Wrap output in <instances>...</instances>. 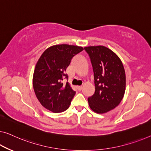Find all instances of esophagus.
Listing matches in <instances>:
<instances>
[{"label": "esophagus", "instance_id": "obj_1", "mask_svg": "<svg viewBox=\"0 0 151 151\" xmlns=\"http://www.w3.org/2000/svg\"><path fill=\"white\" fill-rule=\"evenodd\" d=\"M77 88H78V91H81V90L83 89V87H82V86H78V87H77Z\"/></svg>", "mask_w": 151, "mask_h": 151}]
</instances>
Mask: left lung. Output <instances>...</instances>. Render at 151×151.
Masks as SVG:
<instances>
[{"label": "left lung", "mask_w": 151, "mask_h": 151, "mask_svg": "<svg viewBox=\"0 0 151 151\" xmlns=\"http://www.w3.org/2000/svg\"><path fill=\"white\" fill-rule=\"evenodd\" d=\"M93 70L95 92L88 98L90 109L102 114L117 106L125 91V73L120 58L104 46L85 47Z\"/></svg>", "instance_id": "obj_1"}]
</instances>
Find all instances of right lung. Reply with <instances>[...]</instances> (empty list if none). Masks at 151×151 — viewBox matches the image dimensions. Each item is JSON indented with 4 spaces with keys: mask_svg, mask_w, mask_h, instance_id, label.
Instances as JSON below:
<instances>
[{
    "mask_svg": "<svg viewBox=\"0 0 151 151\" xmlns=\"http://www.w3.org/2000/svg\"><path fill=\"white\" fill-rule=\"evenodd\" d=\"M82 47L66 44L56 45L47 49L36 64L33 87L36 96L42 106L53 112H62L68 109L76 92L67 82L66 68Z\"/></svg>",
    "mask_w": 151,
    "mask_h": 151,
    "instance_id": "1",
    "label": "right lung"
}]
</instances>
